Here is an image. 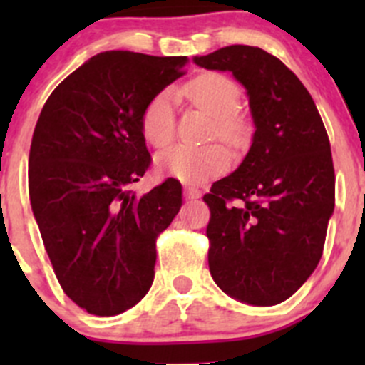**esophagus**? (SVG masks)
<instances>
[{"label":"esophagus","mask_w":365,"mask_h":365,"mask_svg":"<svg viewBox=\"0 0 365 365\" xmlns=\"http://www.w3.org/2000/svg\"><path fill=\"white\" fill-rule=\"evenodd\" d=\"M185 196L189 197V200H197V197L201 196V192H200V190L196 189V187L187 185V187H185Z\"/></svg>","instance_id":"34e87169"}]
</instances>
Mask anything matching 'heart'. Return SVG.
Segmentation results:
<instances>
[{"label":"heart","instance_id":"heart-1","mask_svg":"<svg viewBox=\"0 0 365 365\" xmlns=\"http://www.w3.org/2000/svg\"><path fill=\"white\" fill-rule=\"evenodd\" d=\"M178 97L212 116L210 139L219 135L233 148L247 145L251 123L238 111L242 90L237 81L220 72H203L178 88ZM141 130L146 141L155 148H168L175 139V108L173 95L160 91L146 104L141 116ZM231 153L222 143L205 146H175L159 155L157 165L162 173L189 185H200L227 169Z\"/></svg>","mask_w":365,"mask_h":365}]
</instances>
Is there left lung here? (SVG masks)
Segmentation results:
<instances>
[{"instance_id": "8db88e82", "label": "left lung", "mask_w": 365, "mask_h": 365, "mask_svg": "<svg viewBox=\"0 0 365 365\" xmlns=\"http://www.w3.org/2000/svg\"><path fill=\"white\" fill-rule=\"evenodd\" d=\"M194 61L233 72L256 125L240 168L203 196L210 274L237 300L281 304L318 267L336 205L325 125L302 81L259 47L227 46Z\"/></svg>"}]
</instances>
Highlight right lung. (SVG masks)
<instances>
[{
  "instance_id": "add662e5",
  "label": "right lung",
  "mask_w": 365,
  "mask_h": 365,
  "mask_svg": "<svg viewBox=\"0 0 365 365\" xmlns=\"http://www.w3.org/2000/svg\"><path fill=\"white\" fill-rule=\"evenodd\" d=\"M185 63L101 53L58 84L36 121L33 215L61 289L90 314L134 307L153 282L157 238L182 206V185L165 178L141 197L132 190L152 165L141 116Z\"/></svg>"
}]
</instances>
